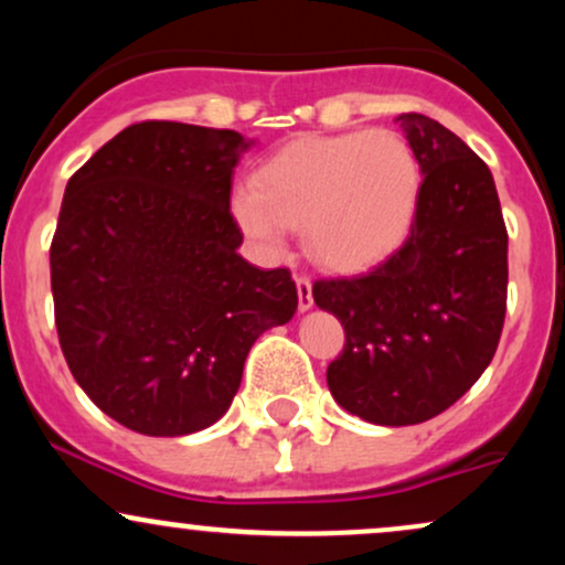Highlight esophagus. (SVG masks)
Listing matches in <instances>:
<instances>
[{
	"label": "esophagus",
	"instance_id": "obj_1",
	"mask_svg": "<svg viewBox=\"0 0 565 565\" xmlns=\"http://www.w3.org/2000/svg\"><path fill=\"white\" fill-rule=\"evenodd\" d=\"M297 305L302 313L313 308V281L308 276H297Z\"/></svg>",
	"mask_w": 565,
	"mask_h": 565
}]
</instances>
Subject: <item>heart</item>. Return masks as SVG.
<instances>
[{
    "label": "heart",
    "instance_id": "1",
    "mask_svg": "<svg viewBox=\"0 0 565 565\" xmlns=\"http://www.w3.org/2000/svg\"><path fill=\"white\" fill-rule=\"evenodd\" d=\"M419 161L393 129L300 138L233 193V217L255 244L281 255L291 228L332 270L380 263L406 238L417 212Z\"/></svg>",
    "mask_w": 565,
    "mask_h": 565
}]
</instances>
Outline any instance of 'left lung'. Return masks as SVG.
Returning <instances> with one entry per match:
<instances>
[{
  "instance_id": "obj_1",
  "label": "left lung",
  "mask_w": 565,
  "mask_h": 565,
  "mask_svg": "<svg viewBox=\"0 0 565 565\" xmlns=\"http://www.w3.org/2000/svg\"><path fill=\"white\" fill-rule=\"evenodd\" d=\"M395 121L423 172L406 242L369 274L313 284L316 305L345 329L329 391L387 427L462 398L494 359L508 308V228L489 167L436 119Z\"/></svg>"
}]
</instances>
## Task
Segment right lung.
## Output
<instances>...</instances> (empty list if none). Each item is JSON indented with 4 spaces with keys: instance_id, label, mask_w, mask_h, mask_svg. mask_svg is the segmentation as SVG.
<instances>
[{
    "instance_id": "obj_1",
    "label": "right lung",
    "mask_w": 565,
    "mask_h": 565,
    "mask_svg": "<svg viewBox=\"0 0 565 565\" xmlns=\"http://www.w3.org/2000/svg\"><path fill=\"white\" fill-rule=\"evenodd\" d=\"M249 146L140 121L66 185L50 246L57 340L93 404L142 436L215 425L257 337L297 310L287 268L238 255L231 180Z\"/></svg>"
}]
</instances>
